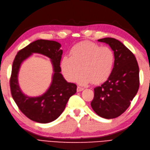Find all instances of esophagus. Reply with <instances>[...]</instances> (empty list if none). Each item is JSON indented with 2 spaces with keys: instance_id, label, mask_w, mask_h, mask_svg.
Segmentation results:
<instances>
[{
  "instance_id": "obj_1",
  "label": "esophagus",
  "mask_w": 150,
  "mask_h": 150,
  "mask_svg": "<svg viewBox=\"0 0 150 150\" xmlns=\"http://www.w3.org/2000/svg\"><path fill=\"white\" fill-rule=\"evenodd\" d=\"M83 90H84L83 88H81V87H80V86H77V88H76L77 92H80L81 91H83Z\"/></svg>"
}]
</instances>
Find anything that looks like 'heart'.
I'll return each mask as SVG.
<instances>
[{"mask_svg":"<svg viewBox=\"0 0 150 150\" xmlns=\"http://www.w3.org/2000/svg\"><path fill=\"white\" fill-rule=\"evenodd\" d=\"M115 64V55L109 47L99 45L90 41L76 44L70 50V56L65 55L61 61V69L70 81L76 78L80 84L90 83L98 85L106 81L111 75Z\"/></svg>","mask_w":150,"mask_h":150,"instance_id":"1","label":"heart"}]
</instances>
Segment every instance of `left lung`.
Wrapping results in <instances>:
<instances>
[{
  "mask_svg": "<svg viewBox=\"0 0 150 150\" xmlns=\"http://www.w3.org/2000/svg\"><path fill=\"white\" fill-rule=\"evenodd\" d=\"M109 44L115 55V64L109 78L95 88L91 103L93 110L104 119H114L123 114L139 88V67L130 50L117 40L105 38L98 40Z\"/></svg>",
  "mask_w": 150,
  "mask_h": 150,
  "instance_id": "left-lung-1",
  "label": "left lung"
}]
</instances>
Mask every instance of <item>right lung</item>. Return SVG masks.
Here are the masks:
<instances>
[{"label":"right lung","instance_id":"add662e5","mask_svg":"<svg viewBox=\"0 0 150 150\" xmlns=\"http://www.w3.org/2000/svg\"><path fill=\"white\" fill-rule=\"evenodd\" d=\"M54 41L38 40L21 49L13 60L10 86L12 96L20 110L28 118L46 124L57 119L64 111L69 98L76 92V85L67 81L60 74V62L63 51ZM33 53L42 54L52 60L54 74L49 89L37 97L25 96L20 90L18 74L21 63Z\"/></svg>","mask_w":150,"mask_h":150}]
</instances>
